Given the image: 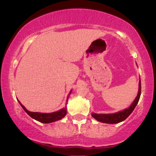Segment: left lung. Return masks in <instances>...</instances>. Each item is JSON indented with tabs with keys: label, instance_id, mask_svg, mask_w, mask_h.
<instances>
[{
	"label": "left lung",
	"instance_id": "left-lung-1",
	"mask_svg": "<svg viewBox=\"0 0 156 156\" xmlns=\"http://www.w3.org/2000/svg\"><path fill=\"white\" fill-rule=\"evenodd\" d=\"M141 94V82L140 80L139 82V90H138V94L136 97L135 98L134 101L132 103L130 107L125 108V109L122 110V111L118 112L116 113H113V114H96V113H92V116L97 120L98 122H103V123L106 124H117L121 122H123L124 120L127 119L132 112L133 111L136 106L137 105L138 101L140 100Z\"/></svg>",
	"mask_w": 156,
	"mask_h": 156
}]
</instances>
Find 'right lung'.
<instances>
[{"instance_id":"obj_1","label":"right lung","mask_w":156,"mask_h":156,"mask_svg":"<svg viewBox=\"0 0 156 156\" xmlns=\"http://www.w3.org/2000/svg\"><path fill=\"white\" fill-rule=\"evenodd\" d=\"M72 90L70 91V94ZM20 104L23 107V109L25 110L26 113L31 117L32 119H35V120L38 121V122H41V123H51V122H56V121L60 120L62 118H64L66 115V108H63L62 109L59 110L57 112H54L52 113H41V112H29V110L26 109L24 106L21 104L20 101H19Z\"/></svg>"}]
</instances>
